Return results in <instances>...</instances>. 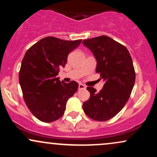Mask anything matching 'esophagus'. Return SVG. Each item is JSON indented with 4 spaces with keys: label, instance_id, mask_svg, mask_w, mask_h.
Instances as JSON below:
<instances>
[{
    "label": "esophagus",
    "instance_id": "esophagus-1",
    "mask_svg": "<svg viewBox=\"0 0 157 157\" xmlns=\"http://www.w3.org/2000/svg\"><path fill=\"white\" fill-rule=\"evenodd\" d=\"M78 88H79V90H82V89H86V86H85V85L82 84V83H80V84H79Z\"/></svg>",
    "mask_w": 157,
    "mask_h": 157
}]
</instances>
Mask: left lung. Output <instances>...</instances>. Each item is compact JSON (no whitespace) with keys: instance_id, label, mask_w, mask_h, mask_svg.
<instances>
[{"instance_id":"1","label":"left lung","mask_w":157,"mask_h":157,"mask_svg":"<svg viewBox=\"0 0 157 157\" xmlns=\"http://www.w3.org/2000/svg\"><path fill=\"white\" fill-rule=\"evenodd\" d=\"M97 60L96 72L105 81L97 92L87 87L90 98L83 102L86 114L96 121H106L116 116L128 100L135 82V70L128 50L108 36L82 41Z\"/></svg>"}]
</instances>
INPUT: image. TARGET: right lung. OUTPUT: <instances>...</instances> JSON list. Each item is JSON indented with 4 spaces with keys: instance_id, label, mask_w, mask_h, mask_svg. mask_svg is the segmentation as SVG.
I'll use <instances>...</instances> for the list:
<instances>
[{
    "instance_id": "obj_1",
    "label": "right lung",
    "mask_w": 157,
    "mask_h": 157,
    "mask_svg": "<svg viewBox=\"0 0 157 157\" xmlns=\"http://www.w3.org/2000/svg\"><path fill=\"white\" fill-rule=\"evenodd\" d=\"M81 41L46 37L25 54L19 71L20 85L27 107L40 121L52 122L60 119L67 100L78 89L77 82H61L57 75L67 62L68 54Z\"/></svg>"
}]
</instances>
